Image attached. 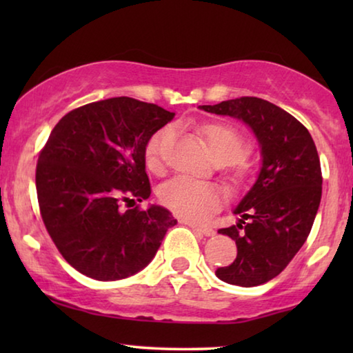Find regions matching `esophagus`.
Segmentation results:
<instances>
[{
  "label": "esophagus",
  "instance_id": "1",
  "mask_svg": "<svg viewBox=\"0 0 353 353\" xmlns=\"http://www.w3.org/2000/svg\"><path fill=\"white\" fill-rule=\"evenodd\" d=\"M191 229L194 232H198L201 235H205V236H213L214 235V230L212 227H205V225H196V224H188Z\"/></svg>",
  "mask_w": 353,
  "mask_h": 353
}]
</instances>
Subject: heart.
<instances>
[{"mask_svg":"<svg viewBox=\"0 0 353 353\" xmlns=\"http://www.w3.org/2000/svg\"><path fill=\"white\" fill-rule=\"evenodd\" d=\"M208 155L216 165L229 163V181L240 185L249 174V166L241 157L248 152V143L235 128L224 123L204 124L199 129ZM172 139V129L163 128L155 132L146 143L145 157L148 170L159 172L162 170L163 146ZM163 204L182 219L202 223L223 205V191L212 183L193 181L188 177H176L160 191Z\"/></svg>","mask_w":353,"mask_h":353,"instance_id":"b5f03b06","label":"heart"}]
</instances>
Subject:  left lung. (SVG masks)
I'll return each mask as SVG.
<instances>
[{"label": "left lung", "mask_w": 353, "mask_h": 353, "mask_svg": "<svg viewBox=\"0 0 353 353\" xmlns=\"http://www.w3.org/2000/svg\"><path fill=\"white\" fill-rule=\"evenodd\" d=\"M201 110L236 118L252 129L261 168L234 208L235 225L219 229L236 244V259L218 268L225 283L256 286L277 277L308 238L322 194L319 155L312 135L288 112L270 101L243 97Z\"/></svg>", "instance_id": "left-lung-1"}]
</instances>
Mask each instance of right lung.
Instances as JSON below:
<instances>
[{
  "label": "right lung",
  "instance_id": "right-lung-1",
  "mask_svg": "<svg viewBox=\"0 0 353 353\" xmlns=\"http://www.w3.org/2000/svg\"><path fill=\"white\" fill-rule=\"evenodd\" d=\"M174 118L119 97L67 113L41 149L35 187L41 219L76 271L101 282L146 268L177 219L162 205L121 210L151 196L146 143Z\"/></svg>",
  "mask_w": 353,
  "mask_h": 353
}]
</instances>
